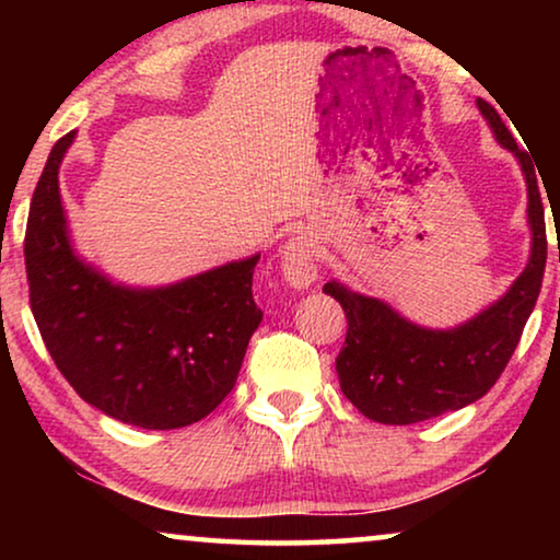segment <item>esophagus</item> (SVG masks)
I'll use <instances>...</instances> for the list:
<instances>
[{
    "mask_svg": "<svg viewBox=\"0 0 560 560\" xmlns=\"http://www.w3.org/2000/svg\"><path fill=\"white\" fill-rule=\"evenodd\" d=\"M282 275L295 290H308L318 280V255L311 234H298L285 244Z\"/></svg>",
    "mask_w": 560,
    "mask_h": 560,
    "instance_id": "1",
    "label": "esophagus"
}]
</instances>
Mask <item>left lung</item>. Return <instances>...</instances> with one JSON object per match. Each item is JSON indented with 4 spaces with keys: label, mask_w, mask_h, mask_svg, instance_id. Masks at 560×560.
Returning <instances> with one entry per match:
<instances>
[{
    "label": "left lung",
    "mask_w": 560,
    "mask_h": 560,
    "mask_svg": "<svg viewBox=\"0 0 560 560\" xmlns=\"http://www.w3.org/2000/svg\"><path fill=\"white\" fill-rule=\"evenodd\" d=\"M497 142L515 152L527 183V224L533 232L530 259L500 301L466 324L446 331L410 324L377 298L351 293L341 282H326L324 293L347 313V341L336 357L341 393L364 418L385 425H410L448 410H462L485 397L515 354L520 336L540 295L546 272V211L530 155L500 114L485 98L477 102Z\"/></svg>",
    "instance_id": "obj_1"
}]
</instances>
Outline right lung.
<instances>
[{
  "label": "right lung",
  "instance_id": "obj_1",
  "mask_svg": "<svg viewBox=\"0 0 560 560\" xmlns=\"http://www.w3.org/2000/svg\"><path fill=\"white\" fill-rule=\"evenodd\" d=\"M75 132L52 144L30 203V308L52 362L89 405L121 423L171 431L232 393L262 311L259 255L175 285L127 288L83 262L68 240L58 167Z\"/></svg>",
  "mask_w": 560,
  "mask_h": 560
}]
</instances>
